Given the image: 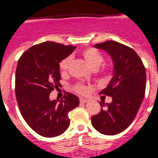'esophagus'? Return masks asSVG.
<instances>
[{"instance_id": "1", "label": "esophagus", "mask_w": 158, "mask_h": 158, "mask_svg": "<svg viewBox=\"0 0 158 158\" xmlns=\"http://www.w3.org/2000/svg\"><path fill=\"white\" fill-rule=\"evenodd\" d=\"M79 101H80V103H83V104H86V103H87V102H89V99L81 98V99H79Z\"/></svg>"}]
</instances>
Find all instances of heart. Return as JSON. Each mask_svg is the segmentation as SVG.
I'll return each mask as SVG.
<instances>
[{
  "mask_svg": "<svg viewBox=\"0 0 158 158\" xmlns=\"http://www.w3.org/2000/svg\"><path fill=\"white\" fill-rule=\"evenodd\" d=\"M81 54L82 56L83 57V59H85L87 64L89 65L92 69H97L100 66V64L104 62V55L102 54V53L99 50H98L97 49L93 48V47L84 49L82 51ZM71 61V56L66 57L63 60L60 61L59 67L61 74H65L68 71ZM109 65L104 64L103 69H102V72L104 73V74H107L109 71ZM73 88H74L75 91H76L77 93L81 94V95H84V94H87L88 92V87L86 85H84V84H83V83H76Z\"/></svg>",
  "mask_w": 158,
  "mask_h": 158,
  "instance_id": "1",
  "label": "heart"
}]
</instances>
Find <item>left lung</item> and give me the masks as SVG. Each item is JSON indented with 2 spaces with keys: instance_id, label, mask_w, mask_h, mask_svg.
Returning a JSON list of instances; mask_svg holds the SVG:
<instances>
[{
  "instance_id": "8db88e82",
  "label": "left lung",
  "mask_w": 158,
  "mask_h": 158,
  "mask_svg": "<svg viewBox=\"0 0 158 158\" xmlns=\"http://www.w3.org/2000/svg\"><path fill=\"white\" fill-rule=\"evenodd\" d=\"M95 47L106 50L112 58L114 75L100 92L111 96L112 101L104 104L100 112L91 116L92 126L102 134L116 135L128 128L136 117L145 93L146 72L133 49L116 41H106Z\"/></svg>"
}]
</instances>
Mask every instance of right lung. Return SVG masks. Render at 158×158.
I'll return each instance as SVG.
<instances>
[{"label":"right lung","instance_id":"obj_1","mask_svg":"<svg viewBox=\"0 0 158 158\" xmlns=\"http://www.w3.org/2000/svg\"><path fill=\"white\" fill-rule=\"evenodd\" d=\"M75 49L74 46L44 42L31 46L18 59L15 94L20 112L28 125L45 137L63 134L70 125L69 112L79 104L78 97L70 92L59 102L49 98L60 86V61Z\"/></svg>","mask_w":158,"mask_h":158}]
</instances>
